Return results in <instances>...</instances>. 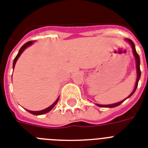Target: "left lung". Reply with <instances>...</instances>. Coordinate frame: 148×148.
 Instances as JSON below:
<instances>
[{"instance_id":"obj_1","label":"left lung","mask_w":148,"mask_h":148,"mask_svg":"<svg viewBox=\"0 0 148 148\" xmlns=\"http://www.w3.org/2000/svg\"><path fill=\"white\" fill-rule=\"evenodd\" d=\"M126 40L128 41V42L130 43L131 45H132V50H133V54H134V58H135V61H136V69H137V74H138V77H137V80H136V84H135V86H134V90L132 92V93H131L129 96H128L127 98H129L130 97H132L133 95V93L135 92V90H136L137 89V86H138V80L139 79H140V58H139V55L137 53L136 50H135V46H134V42H133L132 41L130 40V39H126ZM126 98V99H127ZM126 99H125L124 100H122V101L121 102H119V103H114V104H110V105H99V104H97L98 106H99V107H108V108H113V107H116V106H119L121 103H122Z\"/></svg>"}]
</instances>
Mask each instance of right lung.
Returning <instances> with one entry per match:
<instances>
[{"label": "right lung", "mask_w": 148, "mask_h": 148, "mask_svg": "<svg viewBox=\"0 0 148 148\" xmlns=\"http://www.w3.org/2000/svg\"><path fill=\"white\" fill-rule=\"evenodd\" d=\"M32 43H33V41H29V42H27L25 43V44H24V45H23V46L21 47V48H20V51H19V52H18L17 55L16 56V58H14V63H13V68H14V67H15L16 62L17 59H18V58H19V57H20V55H21V54L23 53V51L24 50H25V49H26V48H27V47L32 45ZM58 99H59V97H58V99H56V101H55V103H54L53 104H52V105H51V106H49V107L46 108V109H43V110H41V111H31V110H27V109H26V110H27V111H28L29 112H30L31 114H32V115H36V116H39V115H43V114H45V113H47V112H49L50 111L51 109H52V108H53L54 106H55L56 105V104H57L58 101Z\"/></svg>", "instance_id": "obj_1"}]
</instances>
